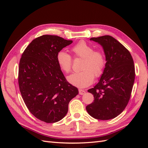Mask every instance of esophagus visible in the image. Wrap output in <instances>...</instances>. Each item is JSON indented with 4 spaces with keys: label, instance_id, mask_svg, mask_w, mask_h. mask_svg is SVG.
<instances>
[{
    "label": "esophagus",
    "instance_id": "34e87169",
    "mask_svg": "<svg viewBox=\"0 0 148 148\" xmlns=\"http://www.w3.org/2000/svg\"><path fill=\"white\" fill-rule=\"evenodd\" d=\"M78 91H79V94L80 95H83L85 93V91L84 90V89H79Z\"/></svg>",
    "mask_w": 148,
    "mask_h": 148
}]
</instances>
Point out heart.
<instances>
[{"mask_svg": "<svg viewBox=\"0 0 148 148\" xmlns=\"http://www.w3.org/2000/svg\"><path fill=\"white\" fill-rule=\"evenodd\" d=\"M72 51L76 57L83 59L81 66L83 71L69 75L67 79L73 86L86 88L92 84L95 75L99 77L102 74L106 65L105 56L102 52L95 51L92 46L83 41L73 46ZM57 60L62 70L65 73L70 72L72 66V59L70 54L61 51L57 53Z\"/></svg>", "mask_w": 148, "mask_h": 148, "instance_id": "b5f03b06", "label": "heart"}]
</instances>
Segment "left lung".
<instances>
[{
    "label": "left lung",
    "mask_w": 148,
    "mask_h": 148,
    "mask_svg": "<svg viewBox=\"0 0 148 148\" xmlns=\"http://www.w3.org/2000/svg\"><path fill=\"white\" fill-rule=\"evenodd\" d=\"M90 40L102 47L106 63L99 82L88 90L95 100L86 109L95 119H112L122 112L130 98L135 77L133 60L127 49L110 36Z\"/></svg>",
    "instance_id": "1"
}]
</instances>
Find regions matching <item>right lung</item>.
Returning <instances> with one entry per match:
<instances>
[{"label":"right lung","mask_w":148,"mask_h":148,"mask_svg":"<svg viewBox=\"0 0 148 148\" xmlns=\"http://www.w3.org/2000/svg\"><path fill=\"white\" fill-rule=\"evenodd\" d=\"M73 42L58 36L43 35L26 48L19 64L18 84L23 99L35 117L46 123L63 119L78 89L66 81L57 60Z\"/></svg>","instance_id":"obj_1"}]
</instances>
